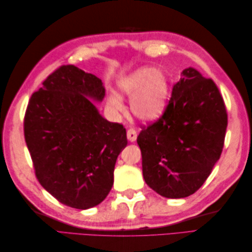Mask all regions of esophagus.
Wrapping results in <instances>:
<instances>
[{
	"label": "esophagus",
	"instance_id": "34e87169",
	"mask_svg": "<svg viewBox=\"0 0 252 252\" xmlns=\"http://www.w3.org/2000/svg\"><path fill=\"white\" fill-rule=\"evenodd\" d=\"M126 136H127V140H129L130 142H135L137 138V133L134 129H133V127H130V129L126 132Z\"/></svg>",
	"mask_w": 252,
	"mask_h": 252
}]
</instances>
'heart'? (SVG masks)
Masks as SVG:
<instances>
[{"label": "heart", "instance_id": "heart-1", "mask_svg": "<svg viewBox=\"0 0 252 252\" xmlns=\"http://www.w3.org/2000/svg\"><path fill=\"white\" fill-rule=\"evenodd\" d=\"M119 90L122 94L132 97V112L142 120L158 119L167 106L168 80L155 68L144 67L130 73L119 82ZM108 104L114 110H123L121 100L117 96H110Z\"/></svg>", "mask_w": 252, "mask_h": 252}]
</instances>
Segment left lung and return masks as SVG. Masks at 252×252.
I'll return each instance as SVG.
<instances>
[{
    "instance_id": "1",
    "label": "left lung",
    "mask_w": 252,
    "mask_h": 252,
    "mask_svg": "<svg viewBox=\"0 0 252 252\" xmlns=\"http://www.w3.org/2000/svg\"><path fill=\"white\" fill-rule=\"evenodd\" d=\"M226 126L225 104L213 80L185 69L162 115L137 136L146 184L167 198L194 194L220 159Z\"/></svg>"
}]
</instances>
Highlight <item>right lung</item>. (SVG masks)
I'll return each instance as SVG.
<instances>
[{
    "label": "right lung",
    "mask_w": 252,
    "mask_h": 252,
    "mask_svg": "<svg viewBox=\"0 0 252 252\" xmlns=\"http://www.w3.org/2000/svg\"><path fill=\"white\" fill-rule=\"evenodd\" d=\"M42 85L31 95L24 119L36 179L63 205L92 208L114 184L116 160L127 144L126 127L104 119L87 98L105 96L94 74L63 65Z\"/></svg>",
    "instance_id": "1"
}]
</instances>
